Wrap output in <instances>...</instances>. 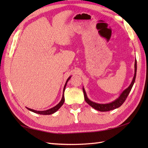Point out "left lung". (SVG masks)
Wrapping results in <instances>:
<instances>
[{
	"label": "left lung",
	"instance_id": "obj_1",
	"mask_svg": "<svg viewBox=\"0 0 148 148\" xmlns=\"http://www.w3.org/2000/svg\"><path fill=\"white\" fill-rule=\"evenodd\" d=\"M136 72H137V60H136V62H135V74H134V77L133 78L132 82L131 83L130 85L128 86L126 90L123 91V92L121 94V95L119 96V98L116 99V100H114V102L109 103H106V104H100V103H97L95 102H93L88 99L85 91H84V89L83 88L84 100H85V101L88 103L90 106H92L93 108L95 109L96 110H97V111H103V112L109 111H111V110H113L119 108V107H120L123 103H124L125 100H126V99L127 98L128 94H129L130 92L131 91L132 88L134 83L135 82V80H136Z\"/></svg>",
	"mask_w": 148,
	"mask_h": 148
}]
</instances>
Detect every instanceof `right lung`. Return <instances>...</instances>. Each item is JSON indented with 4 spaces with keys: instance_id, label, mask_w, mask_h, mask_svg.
Masks as SVG:
<instances>
[{
    "instance_id": "obj_1",
    "label": "right lung",
    "mask_w": 148,
    "mask_h": 148,
    "mask_svg": "<svg viewBox=\"0 0 148 148\" xmlns=\"http://www.w3.org/2000/svg\"><path fill=\"white\" fill-rule=\"evenodd\" d=\"M71 77H69L68 78V79L67 80V82H66L65 86H64V91H65V86L66 85H67V83L68 82V81L70 79ZM64 101H65V99H64V93L63 94V96H62V99L61 100V101L60 102V103H58V104L56 105V106H55L54 108H53L51 109H49L48 110H46V111H35V110L34 109H29V108H27L29 110H30V111H32L34 112L35 113H37V114H43V115H47V114H53V113L55 112L56 111H58V110L60 108V107L64 104Z\"/></svg>"
}]
</instances>
